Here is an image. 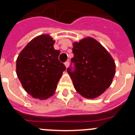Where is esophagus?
<instances>
[{
  "mask_svg": "<svg viewBox=\"0 0 135 135\" xmlns=\"http://www.w3.org/2000/svg\"><path fill=\"white\" fill-rule=\"evenodd\" d=\"M69 64H70V62H69V61H67L65 62V65L66 68H68V67L69 66Z\"/></svg>",
  "mask_w": 135,
  "mask_h": 135,
  "instance_id": "obj_1",
  "label": "esophagus"
}]
</instances>
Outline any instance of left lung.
<instances>
[{"label": "left lung", "mask_w": 135, "mask_h": 135, "mask_svg": "<svg viewBox=\"0 0 135 135\" xmlns=\"http://www.w3.org/2000/svg\"><path fill=\"white\" fill-rule=\"evenodd\" d=\"M73 46L74 57L67 71L78 93L86 98H96L112 84L115 71L114 59L99 42L90 37Z\"/></svg>", "instance_id": "left-lung-1"}]
</instances>
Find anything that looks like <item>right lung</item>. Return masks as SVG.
<instances>
[{
  "label": "right lung",
  "instance_id": "1",
  "mask_svg": "<svg viewBox=\"0 0 135 135\" xmlns=\"http://www.w3.org/2000/svg\"><path fill=\"white\" fill-rule=\"evenodd\" d=\"M49 35L39 36L27 44L19 55L16 71L27 93L34 98L47 99L53 95L66 68L59 61V50Z\"/></svg>",
  "mask_w": 135,
  "mask_h": 135
}]
</instances>
